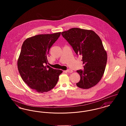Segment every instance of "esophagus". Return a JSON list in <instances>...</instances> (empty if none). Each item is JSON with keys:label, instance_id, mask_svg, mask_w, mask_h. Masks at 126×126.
Returning a JSON list of instances; mask_svg holds the SVG:
<instances>
[{"label": "esophagus", "instance_id": "1", "mask_svg": "<svg viewBox=\"0 0 126 126\" xmlns=\"http://www.w3.org/2000/svg\"><path fill=\"white\" fill-rule=\"evenodd\" d=\"M66 71L68 72V73H72L73 72V70H71V69H67V70H66Z\"/></svg>", "mask_w": 126, "mask_h": 126}]
</instances>
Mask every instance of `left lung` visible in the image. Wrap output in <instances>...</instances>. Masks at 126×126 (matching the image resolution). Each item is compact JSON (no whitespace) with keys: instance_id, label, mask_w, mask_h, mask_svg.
<instances>
[{"instance_id":"obj_1","label":"left lung","mask_w":126,"mask_h":126,"mask_svg":"<svg viewBox=\"0 0 126 126\" xmlns=\"http://www.w3.org/2000/svg\"><path fill=\"white\" fill-rule=\"evenodd\" d=\"M61 34L76 54L82 56L84 69L77 71L80 76L77 85L83 89L94 86L102 77L107 60L101 39L93 31L78 28L64 31Z\"/></svg>"}]
</instances>
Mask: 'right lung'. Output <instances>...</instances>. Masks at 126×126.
I'll use <instances>...</instances> for the list:
<instances>
[{
    "instance_id": "obj_1",
    "label": "right lung",
    "mask_w": 126,
    "mask_h": 126,
    "mask_svg": "<svg viewBox=\"0 0 126 126\" xmlns=\"http://www.w3.org/2000/svg\"><path fill=\"white\" fill-rule=\"evenodd\" d=\"M61 32L39 34L25 40L17 61L18 71L24 82L38 93L53 88L62 71L47 65L50 48Z\"/></svg>"
}]
</instances>
